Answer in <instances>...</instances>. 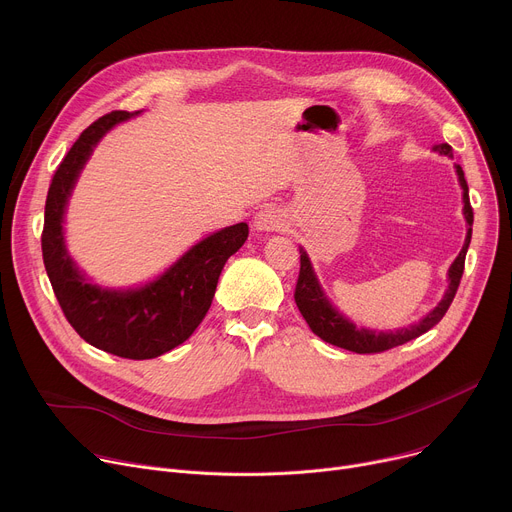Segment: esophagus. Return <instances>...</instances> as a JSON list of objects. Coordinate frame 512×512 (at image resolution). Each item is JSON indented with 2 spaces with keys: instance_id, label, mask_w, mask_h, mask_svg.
<instances>
[{
  "instance_id": "esophagus-1",
  "label": "esophagus",
  "mask_w": 512,
  "mask_h": 512,
  "mask_svg": "<svg viewBox=\"0 0 512 512\" xmlns=\"http://www.w3.org/2000/svg\"><path fill=\"white\" fill-rule=\"evenodd\" d=\"M255 231L261 233H273V231H281L285 227V216L279 208L275 206H265L255 214V221H253Z\"/></svg>"
}]
</instances>
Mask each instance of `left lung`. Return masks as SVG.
<instances>
[{"instance_id":"left-lung-1","label":"left lung","mask_w":512,"mask_h":512,"mask_svg":"<svg viewBox=\"0 0 512 512\" xmlns=\"http://www.w3.org/2000/svg\"><path fill=\"white\" fill-rule=\"evenodd\" d=\"M433 150H437L444 156H452V148L448 143H440L435 145ZM456 172H458V180L460 186L464 190V218L468 223V233H466V241L464 247L460 251V255L454 259L450 271H448V289L442 298V302L437 304L425 318H421L417 324H411L409 328H401V330H391V332H375V330H367V328H356V324H352L348 318H344L326 298V294L322 291L318 277L312 269L310 257L308 253L300 247V275H298V283H296V304L298 310L302 312L304 320L308 322V326L312 328V332L316 336H320L324 342L340 346L344 350L356 352V354H373V352H385L393 346L405 344L421 334H425L427 330H431L437 322H440L450 304L454 302V296L458 291L462 273H464V261H466V253L470 247V239H472V223H474V212L470 206V196H468V184L464 178V170L456 164Z\"/></svg>"}]
</instances>
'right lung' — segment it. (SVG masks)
<instances>
[{"instance_id": "add662e5", "label": "right lung", "mask_w": 512, "mask_h": 512, "mask_svg": "<svg viewBox=\"0 0 512 512\" xmlns=\"http://www.w3.org/2000/svg\"><path fill=\"white\" fill-rule=\"evenodd\" d=\"M111 111L91 123L56 168L46 196L42 257L54 296L77 334L109 354L156 358L192 336L206 316L218 275L249 237L247 223L218 231L184 253L156 281L135 289H105L85 279L64 247V208L99 139L137 115Z\"/></svg>"}]
</instances>
